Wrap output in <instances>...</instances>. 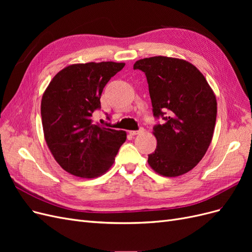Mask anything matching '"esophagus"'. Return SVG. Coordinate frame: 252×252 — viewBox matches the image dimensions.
<instances>
[{
	"mask_svg": "<svg viewBox=\"0 0 252 252\" xmlns=\"http://www.w3.org/2000/svg\"><path fill=\"white\" fill-rule=\"evenodd\" d=\"M144 131H145V129H144V128H140L139 130H131V131H129V133H130L131 135H136V134L143 133Z\"/></svg>",
	"mask_w": 252,
	"mask_h": 252,
	"instance_id": "1",
	"label": "esophagus"
}]
</instances>
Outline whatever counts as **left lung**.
I'll list each match as a JSON object with an SVG mask.
<instances>
[{
    "label": "left lung",
    "mask_w": 252,
    "mask_h": 252,
    "mask_svg": "<svg viewBox=\"0 0 252 252\" xmlns=\"http://www.w3.org/2000/svg\"><path fill=\"white\" fill-rule=\"evenodd\" d=\"M133 69L146 74L154 116L165 120L152 131L158 145L148 155L149 166L166 178L187 173L203 158L212 141L215 93L203 73L183 59L145 58L136 61Z\"/></svg>",
    "instance_id": "obj_1"
}]
</instances>
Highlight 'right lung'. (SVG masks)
<instances>
[{
    "mask_svg": "<svg viewBox=\"0 0 252 252\" xmlns=\"http://www.w3.org/2000/svg\"><path fill=\"white\" fill-rule=\"evenodd\" d=\"M125 63L68 65L45 89L41 102L44 138L58 164L72 175L94 179L109 170L126 131L94 124L106 84Z\"/></svg>",
    "mask_w": 252,
    "mask_h": 252,
    "instance_id": "right-lung-1",
    "label": "right lung"
}]
</instances>
